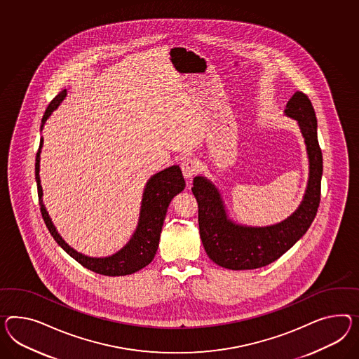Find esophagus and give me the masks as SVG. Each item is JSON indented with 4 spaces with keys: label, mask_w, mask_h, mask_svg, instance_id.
I'll return each mask as SVG.
<instances>
[{
    "label": "esophagus",
    "mask_w": 359,
    "mask_h": 359,
    "mask_svg": "<svg viewBox=\"0 0 359 359\" xmlns=\"http://www.w3.org/2000/svg\"><path fill=\"white\" fill-rule=\"evenodd\" d=\"M181 169H182V173H184V178L190 180L195 173H198L199 170V163L195 160V158H184V161L181 163Z\"/></svg>",
    "instance_id": "obj_1"
}]
</instances>
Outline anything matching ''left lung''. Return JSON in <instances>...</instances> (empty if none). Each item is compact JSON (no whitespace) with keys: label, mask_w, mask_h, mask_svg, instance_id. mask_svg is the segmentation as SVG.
Here are the masks:
<instances>
[{"label":"left lung","mask_w":359,"mask_h":359,"mask_svg":"<svg viewBox=\"0 0 359 359\" xmlns=\"http://www.w3.org/2000/svg\"><path fill=\"white\" fill-rule=\"evenodd\" d=\"M286 116L298 121L307 146L310 177L304 202L286 220L266 228L236 225L226 217L220 194L204 177L194 178L199 233L212 262L228 269H255L277 260L310 228L320 203L323 155L318 142V121L313 104L297 91L286 104Z\"/></svg>","instance_id":"left-lung-1"}]
</instances>
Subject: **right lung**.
I'll return each instance as SVG.
<instances>
[{
	"label": "right lung",
	"instance_id": "obj_1",
	"mask_svg": "<svg viewBox=\"0 0 359 359\" xmlns=\"http://www.w3.org/2000/svg\"><path fill=\"white\" fill-rule=\"evenodd\" d=\"M65 96H66V90L61 91L52 102H49L41 120V129L46 123V118L60 105V102L64 100ZM41 146H43V139H40V147L37 151L36 163H35L37 196H39L41 216L44 219L46 228L55 238V242L79 264H82L93 272L105 275V276L131 275L148 266L154 260L156 254L160 233L165 220L169 203L175 198V195L181 193L184 189V178L180 166L173 165L166 168L148 180L144 193H143V199H142L138 228L135 230L133 238L130 239L129 243L111 257H90L83 255L81 252H76L74 248H70L57 233L55 225L52 224V220L48 216V212L41 199L43 190L40 186V177H39Z\"/></svg>",
	"mask_w": 359,
	"mask_h": 359
}]
</instances>
